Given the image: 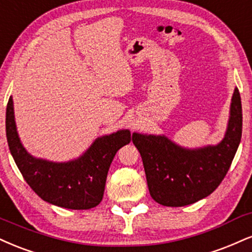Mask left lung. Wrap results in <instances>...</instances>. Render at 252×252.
Here are the masks:
<instances>
[{
    "label": "left lung",
    "mask_w": 252,
    "mask_h": 252,
    "mask_svg": "<svg viewBox=\"0 0 252 252\" xmlns=\"http://www.w3.org/2000/svg\"><path fill=\"white\" fill-rule=\"evenodd\" d=\"M242 103L233 90L225 134L217 144L184 148L165 135L134 132L154 201L165 207H184L213 193L225 177L242 137Z\"/></svg>",
    "instance_id": "1"
}]
</instances>
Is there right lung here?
<instances>
[{
    "label": "right lung",
    "mask_w": 252,
    "mask_h": 252,
    "mask_svg": "<svg viewBox=\"0 0 252 252\" xmlns=\"http://www.w3.org/2000/svg\"><path fill=\"white\" fill-rule=\"evenodd\" d=\"M5 131L11 156L29 187L43 201L72 210H87L101 203L115 155L135 136L128 129L103 135L80 157L68 162L37 158L30 155L21 142L11 96L5 113Z\"/></svg>",
    "instance_id": "add662e5"
}]
</instances>
